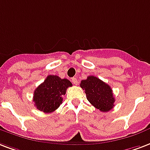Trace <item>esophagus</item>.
Wrapping results in <instances>:
<instances>
[{
    "label": "esophagus",
    "instance_id": "obj_1",
    "mask_svg": "<svg viewBox=\"0 0 150 150\" xmlns=\"http://www.w3.org/2000/svg\"><path fill=\"white\" fill-rule=\"evenodd\" d=\"M71 82L74 85H78V79L76 78H72V79H71Z\"/></svg>",
    "mask_w": 150,
    "mask_h": 150
}]
</instances>
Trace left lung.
<instances>
[{"instance_id": "obj_1", "label": "left lung", "mask_w": 150, "mask_h": 150, "mask_svg": "<svg viewBox=\"0 0 150 150\" xmlns=\"http://www.w3.org/2000/svg\"><path fill=\"white\" fill-rule=\"evenodd\" d=\"M80 86L85 90L86 95L90 103L100 112H108L114 107L115 98L112 90L102 80L90 75L82 80Z\"/></svg>"}]
</instances>
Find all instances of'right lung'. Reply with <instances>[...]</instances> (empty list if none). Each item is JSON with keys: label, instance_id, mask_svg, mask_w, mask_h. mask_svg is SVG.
Returning <instances> with one entry per match:
<instances>
[{"label": "right lung", "instance_id": "right-lung-1", "mask_svg": "<svg viewBox=\"0 0 150 150\" xmlns=\"http://www.w3.org/2000/svg\"><path fill=\"white\" fill-rule=\"evenodd\" d=\"M72 84L66 79H60L57 75H48L34 92L33 101L38 110L45 113L54 112L63 101L67 89Z\"/></svg>", "mask_w": 150, "mask_h": 150}]
</instances>
